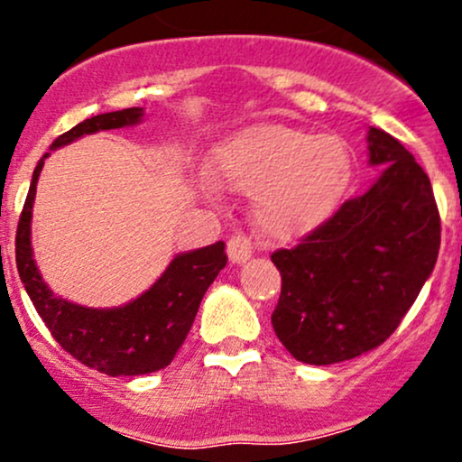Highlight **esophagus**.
I'll list each match as a JSON object with an SVG mask.
<instances>
[{
  "label": "esophagus",
  "instance_id": "obj_1",
  "mask_svg": "<svg viewBox=\"0 0 462 462\" xmlns=\"http://www.w3.org/2000/svg\"><path fill=\"white\" fill-rule=\"evenodd\" d=\"M252 241L245 235H232L230 241H227V256H230L232 263L241 264L249 261V256H252Z\"/></svg>",
  "mask_w": 462,
  "mask_h": 462
}]
</instances>
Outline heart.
Segmentation results:
<instances>
[{"label": "heart", "mask_w": 462, "mask_h": 462, "mask_svg": "<svg viewBox=\"0 0 462 462\" xmlns=\"http://www.w3.org/2000/svg\"><path fill=\"white\" fill-rule=\"evenodd\" d=\"M215 171L252 190L254 219L275 238L310 232L334 213L352 178V153L334 134L254 125L215 152Z\"/></svg>", "instance_id": "heart-1"}]
</instances>
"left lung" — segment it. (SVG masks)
I'll return each mask as SVG.
<instances>
[{"label":"left lung","mask_w":462,"mask_h":462,"mask_svg":"<svg viewBox=\"0 0 462 462\" xmlns=\"http://www.w3.org/2000/svg\"><path fill=\"white\" fill-rule=\"evenodd\" d=\"M369 162L384 164L367 193L275 249L282 275L272 323L291 356L332 365L383 346L430 278L441 217L430 178L384 130L369 128Z\"/></svg>","instance_id":"1"}]
</instances>
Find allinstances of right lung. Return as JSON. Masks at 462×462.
<instances>
[{
  "label": "right lung",
  "instance_id": "right-lung-1",
  "mask_svg": "<svg viewBox=\"0 0 462 462\" xmlns=\"http://www.w3.org/2000/svg\"><path fill=\"white\" fill-rule=\"evenodd\" d=\"M141 116L143 108L91 116L58 136L51 143V150L93 132L134 125ZM45 158L47 153L32 173L14 238L19 278L36 312L60 347L87 367L106 375H143L164 369L182 347L204 293L226 267V243L217 241L208 247L180 254L150 291L119 309H87L56 298L36 269L30 243L32 206Z\"/></svg>",
  "mask_w": 462,
  "mask_h": 462
}]
</instances>
